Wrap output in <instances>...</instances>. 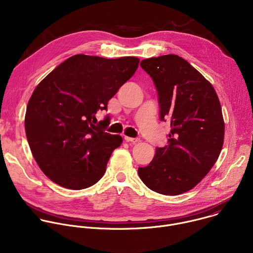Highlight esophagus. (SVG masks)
Here are the masks:
<instances>
[{"label":"esophagus","mask_w":253,"mask_h":253,"mask_svg":"<svg viewBox=\"0 0 253 253\" xmlns=\"http://www.w3.org/2000/svg\"><path fill=\"white\" fill-rule=\"evenodd\" d=\"M125 141L126 142H132V143H136V142H139V138H131V137H128V136H125L124 137Z\"/></svg>","instance_id":"1"}]
</instances>
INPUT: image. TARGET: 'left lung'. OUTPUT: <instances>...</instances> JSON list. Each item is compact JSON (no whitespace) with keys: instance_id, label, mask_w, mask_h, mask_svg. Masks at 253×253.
<instances>
[{"instance_id":"left-lung-1","label":"left lung","mask_w":253,"mask_h":253,"mask_svg":"<svg viewBox=\"0 0 253 253\" xmlns=\"http://www.w3.org/2000/svg\"><path fill=\"white\" fill-rule=\"evenodd\" d=\"M158 92L160 120H170L168 145L156 148L152 161L139 167L151 190L179 195L195 187L218 159L224 121L213 86L186 60L169 54L141 61Z\"/></svg>"}]
</instances>
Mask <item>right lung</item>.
Returning <instances> with one entry per match:
<instances>
[{
  "mask_svg": "<svg viewBox=\"0 0 253 253\" xmlns=\"http://www.w3.org/2000/svg\"><path fill=\"white\" fill-rule=\"evenodd\" d=\"M139 59L68 58L34 90L25 116L32 154L56 184L73 190L97 183L122 137L105 132L96 113L136 72Z\"/></svg>",
  "mask_w": 253,
  "mask_h": 253,
  "instance_id": "add662e5",
  "label": "right lung"
}]
</instances>
